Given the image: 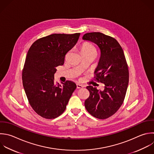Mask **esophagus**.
<instances>
[{"label": "esophagus", "mask_w": 154, "mask_h": 154, "mask_svg": "<svg viewBox=\"0 0 154 154\" xmlns=\"http://www.w3.org/2000/svg\"><path fill=\"white\" fill-rule=\"evenodd\" d=\"M83 87H84V86L82 85H81V84H76V88H83Z\"/></svg>", "instance_id": "1"}]
</instances>
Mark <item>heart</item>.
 Instances as JSON below:
<instances>
[{
  "label": "heart",
  "mask_w": 154,
  "mask_h": 154,
  "mask_svg": "<svg viewBox=\"0 0 154 154\" xmlns=\"http://www.w3.org/2000/svg\"><path fill=\"white\" fill-rule=\"evenodd\" d=\"M81 52H90V51H96L94 48L90 44L87 43H84L82 46L81 47Z\"/></svg>",
  "instance_id": "b5f03b06"
}]
</instances>
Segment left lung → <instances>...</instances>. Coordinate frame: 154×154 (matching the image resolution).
<instances>
[{"label": "left lung", "mask_w": 154, "mask_h": 154, "mask_svg": "<svg viewBox=\"0 0 154 154\" xmlns=\"http://www.w3.org/2000/svg\"><path fill=\"white\" fill-rule=\"evenodd\" d=\"M82 39L96 44L100 57L95 69V79L103 83V90L89 85L90 96L85 107L93 116L105 119L113 115L122 105L129 82L128 67L123 51L114 38L100 32L84 34Z\"/></svg>", "instance_id": "obj_1"}]
</instances>
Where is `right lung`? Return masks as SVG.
Segmentation results:
<instances>
[{"label":"right lung","instance_id":"right-lung-1","mask_svg":"<svg viewBox=\"0 0 154 154\" xmlns=\"http://www.w3.org/2000/svg\"><path fill=\"white\" fill-rule=\"evenodd\" d=\"M80 34H54L35 41L29 48L22 72L23 85L33 109L51 119L65 111L76 88L75 82L55 84L56 67L64 63L66 54L76 44Z\"/></svg>","mask_w":154,"mask_h":154}]
</instances>
